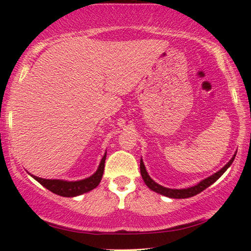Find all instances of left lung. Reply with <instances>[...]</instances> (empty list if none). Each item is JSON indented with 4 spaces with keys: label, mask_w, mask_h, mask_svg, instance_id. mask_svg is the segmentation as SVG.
Here are the masks:
<instances>
[{
    "label": "left lung",
    "mask_w": 251,
    "mask_h": 251,
    "mask_svg": "<svg viewBox=\"0 0 251 251\" xmlns=\"http://www.w3.org/2000/svg\"><path fill=\"white\" fill-rule=\"evenodd\" d=\"M235 155L236 154H234V156H233L232 159L228 161V163L226 164L224 168H222L218 173L214 174L210 177L205 178V179L200 181V183H199L198 185H195V186L183 188V190H173V188H167V187L161 186V185H159V184H156L155 181H154L152 178L149 176V174H147L145 166H144V162L142 160H140V174H142L143 179H144V181H145V184L147 185V186H149L152 191L156 192V193H160L162 195H166V197H168V198H173V199H186V198L194 197V195L201 193L202 191H204L205 188L210 186L211 184H214L215 181L217 180L218 178L221 177L226 170H227V168L233 163Z\"/></svg>",
    "instance_id": "8db88e82"
}]
</instances>
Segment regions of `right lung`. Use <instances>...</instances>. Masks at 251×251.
Segmentation results:
<instances>
[{
    "instance_id": "right-lung-1",
    "label": "right lung",
    "mask_w": 251,
    "mask_h": 251,
    "mask_svg": "<svg viewBox=\"0 0 251 251\" xmlns=\"http://www.w3.org/2000/svg\"><path fill=\"white\" fill-rule=\"evenodd\" d=\"M105 160H106V153L104 157L100 161L98 170L92 175L91 177L85 178L83 180L77 181H65L59 179H43V178L33 176L34 179H36L41 185L52 192L54 194L60 195V197L66 198H73L76 195H81L87 192L94 190L99 185L101 180L102 174H104V167H105Z\"/></svg>"
}]
</instances>
